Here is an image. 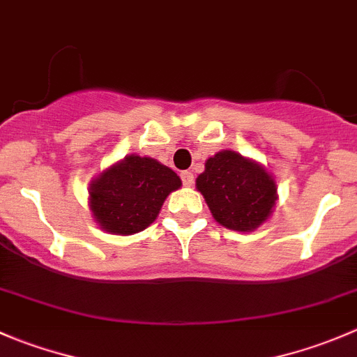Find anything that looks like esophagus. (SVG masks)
<instances>
[{
	"label": "esophagus",
	"mask_w": 357,
	"mask_h": 357,
	"mask_svg": "<svg viewBox=\"0 0 357 357\" xmlns=\"http://www.w3.org/2000/svg\"><path fill=\"white\" fill-rule=\"evenodd\" d=\"M179 176H181V181H183V185H185V186H192L193 185V172L183 171Z\"/></svg>",
	"instance_id": "34e87169"
}]
</instances>
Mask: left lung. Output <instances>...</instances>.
I'll list each match as a JSON object with an SVG mask.
<instances>
[{
	"label": "left lung",
	"mask_w": 357,
	"mask_h": 357,
	"mask_svg": "<svg viewBox=\"0 0 357 357\" xmlns=\"http://www.w3.org/2000/svg\"><path fill=\"white\" fill-rule=\"evenodd\" d=\"M212 218L235 231H254L275 208V178L259 162L222 150L207 158L205 171L197 178Z\"/></svg>",
	"instance_id": "left-lung-1"
}]
</instances>
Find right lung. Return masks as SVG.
Returning a JSON list of instances; mask_svg holds the SVG:
<instances>
[{
	"instance_id": "right-lung-1",
	"label": "right lung",
	"mask_w": 357,
	"mask_h": 357,
	"mask_svg": "<svg viewBox=\"0 0 357 357\" xmlns=\"http://www.w3.org/2000/svg\"><path fill=\"white\" fill-rule=\"evenodd\" d=\"M181 186L172 169L136 153L100 172L89 185V208L103 231L135 235L157 219L167 195Z\"/></svg>"
}]
</instances>
